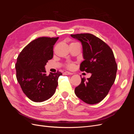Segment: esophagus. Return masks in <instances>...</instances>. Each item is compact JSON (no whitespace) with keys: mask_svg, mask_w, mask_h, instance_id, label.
Returning <instances> with one entry per match:
<instances>
[{"mask_svg":"<svg viewBox=\"0 0 134 134\" xmlns=\"http://www.w3.org/2000/svg\"><path fill=\"white\" fill-rule=\"evenodd\" d=\"M72 74H73L71 73V72H69V71H65V72H63V75H72Z\"/></svg>","mask_w":134,"mask_h":134,"instance_id":"obj_1","label":"esophagus"}]
</instances>
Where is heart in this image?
<instances>
[{"label": "heart", "mask_w": 134, "mask_h": 134, "mask_svg": "<svg viewBox=\"0 0 134 134\" xmlns=\"http://www.w3.org/2000/svg\"><path fill=\"white\" fill-rule=\"evenodd\" d=\"M76 43V42H72L71 43ZM74 65L72 63H68L66 64V66L69 69H72L74 68Z\"/></svg>", "instance_id": "1"}]
</instances>
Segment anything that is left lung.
Masks as SVG:
<instances>
[{"label":"left lung","mask_w":134,"mask_h":134,"mask_svg":"<svg viewBox=\"0 0 134 134\" xmlns=\"http://www.w3.org/2000/svg\"><path fill=\"white\" fill-rule=\"evenodd\" d=\"M79 40L83 47L84 60L80 70L91 73L75 89V94L85 103L94 104L102 101L110 90L116 79L117 64L113 51L102 40L91 34L70 35Z\"/></svg>","instance_id":"left-lung-1"}]
</instances>
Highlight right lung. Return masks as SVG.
Masks as SVG:
<instances>
[{
	"instance_id": "right-lung-1",
	"label": "right lung",
	"mask_w": 134,
	"mask_h": 134,
	"mask_svg": "<svg viewBox=\"0 0 134 134\" xmlns=\"http://www.w3.org/2000/svg\"><path fill=\"white\" fill-rule=\"evenodd\" d=\"M59 37H42L23 48L15 64L16 76L23 93L35 102H41L54 95L62 75L59 71L46 75L44 66L53 58L54 45Z\"/></svg>"
}]
</instances>
